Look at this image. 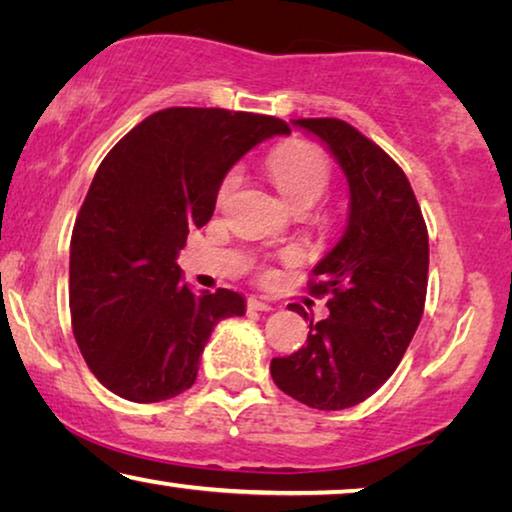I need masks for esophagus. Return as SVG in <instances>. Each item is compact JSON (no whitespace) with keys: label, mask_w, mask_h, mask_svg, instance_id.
<instances>
[{"label":"esophagus","mask_w":512,"mask_h":512,"mask_svg":"<svg viewBox=\"0 0 512 512\" xmlns=\"http://www.w3.org/2000/svg\"><path fill=\"white\" fill-rule=\"evenodd\" d=\"M248 310H255V312H269L271 310V305L269 303H264V301H259V299H248Z\"/></svg>","instance_id":"1"}]
</instances>
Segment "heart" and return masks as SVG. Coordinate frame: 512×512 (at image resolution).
<instances>
[{
    "instance_id": "b5f03b06",
    "label": "heart",
    "mask_w": 512,
    "mask_h": 512,
    "mask_svg": "<svg viewBox=\"0 0 512 512\" xmlns=\"http://www.w3.org/2000/svg\"><path fill=\"white\" fill-rule=\"evenodd\" d=\"M266 170L276 183L278 193L294 211H308L322 200L331 186V163L326 154L310 142H289L273 149L266 158ZM239 186V174L230 172L223 179L216 195L218 207L232 200Z\"/></svg>"
}]
</instances>
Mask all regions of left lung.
<instances>
[{"mask_svg": "<svg viewBox=\"0 0 512 512\" xmlns=\"http://www.w3.org/2000/svg\"><path fill=\"white\" fill-rule=\"evenodd\" d=\"M319 137L349 183L342 239L315 266L312 296L329 294L331 315L312 322L305 347L273 358L282 393L312 409L338 411L377 393L421 324L430 243L402 167L340 119H296ZM308 319L303 308H292Z\"/></svg>", "mask_w": 512, "mask_h": 512, "instance_id": "8db88e82", "label": "left lung"}]
</instances>
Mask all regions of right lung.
<instances>
[{
    "instance_id": "add662e5",
    "label": "right lung",
    "mask_w": 512,
    "mask_h": 512,
    "mask_svg": "<svg viewBox=\"0 0 512 512\" xmlns=\"http://www.w3.org/2000/svg\"><path fill=\"white\" fill-rule=\"evenodd\" d=\"M289 135L282 119L220 108H167L103 158L71 236L73 335L94 377L131 402L195 384L220 319L241 317L232 289L195 292L177 255L207 225L220 183L255 144Z\"/></svg>"
}]
</instances>
